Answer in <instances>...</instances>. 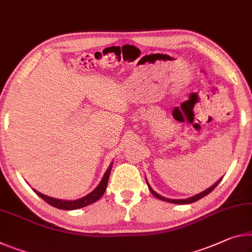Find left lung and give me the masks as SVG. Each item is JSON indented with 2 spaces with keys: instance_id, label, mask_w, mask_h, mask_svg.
<instances>
[{
  "instance_id": "1",
  "label": "left lung",
  "mask_w": 252,
  "mask_h": 252,
  "mask_svg": "<svg viewBox=\"0 0 252 252\" xmlns=\"http://www.w3.org/2000/svg\"><path fill=\"white\" fill-rule=\"evenodd\" d=\"M221 182V179H220L219 182H217L214 184L213 186H211L210 189H207L206 190H204V191H202V193H199V194H197V195H195V196H193V197H189V198H186V199H170V198H166V197H163V196H160V195L159 194H157L156 193V191L151 189L150 187V185L149 184H148V182H147V184H148V186H149V190L151 191V193H153L156 197L157 198H159V199H161V201H165V202H169V203H175V204H189V203H193V202H196V201H198L199 198H202V197H204V196H206L207 194H210L211 191H212L215 187H217L218 185H219V183Z\"/></svg>"
}]
</instances>
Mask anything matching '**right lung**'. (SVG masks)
I'll return each instance as SVG.
<instances>
[{"label": "right lung", "instance_id": "obj_1", "mask_svg": "<svg viewBox=\"0 0 252 252\" xmlns=\"http://www.w3.org/2000/svg\"><path fill=\"white\" fill-rule=\"evenodd\" d=\"M111 169H112V165H110L109 168H107L104 177H103L102 182L99 183V185L93 191H92V193H90L89 195H86V196H84V197L79 198V199H75V201H63V199H57V198L46 196V195H43L41 193H38V191H35V193H37L39 196L43 199V201L47 202L48 204L53 205L54 207H57V209H61V210H77V209H81V207L87 206V205L92 204V203L96 202L97 199L101 198L102 195L104 194V191L106 189V186H107V182H109Z\"/></svg>", "mask_w": 252, "mask_h": 252}]
</instances>
